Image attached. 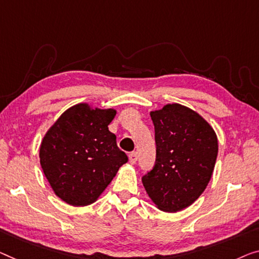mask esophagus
I'll return each mask as SVG.
<instances>
[{
	"label": "esophagus",
	"mask_w": 259,
	"mask_h": 259,
	"mask_svg": "<svg viewBox=\"0 0 259 259\" xmlns=\"http://www.w3.org/2000/svg\"><path fill=\"white\" fill-rule=\"evenodd\" d=\"M138 159V153L137 152H131L129 154V161L130 164H136V161Z\"/></svg>",
	"instance_id": "obj_1"
}]
</instances>
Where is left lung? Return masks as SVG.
<instances>
[{
    "label": "left lung",
    "mask_w": 259,
    "mask_h": 259,
    "mask_svg": "<svg viewBox=\"0 0 259 259\" xmlns=\"http://www.w3.org/2000/svg\"><path fill=\"white\" fill-rule=\"evenodd\" d=\"M150 115L156 163L142 183L159 209L176 213L191 206L206 190L218 157V137L198 113L178 103Z\"/></svg>",
    "instance_id": "obj_1"
}]
</instances>
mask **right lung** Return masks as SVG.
Returning a JSON list of instances; mask_svg holds the SVG:
<instances>
[{"instance_id": "obj_1", "label": "right lung", "mask_w": 259, "mask_h": 259, "mask_svg": "<svg viewBox=\"0 0 259 259\" xmlns=\"http://www.w3.org/2000/svg\"><path fill=\"white\" fill-rule=\"evenodd\" d=\"M116 110L91 109L79 103L67 109L41 141L43 172L56 195L72 206L91 204L128 161L108 129Z\"/></svg>"}]
</instances>
